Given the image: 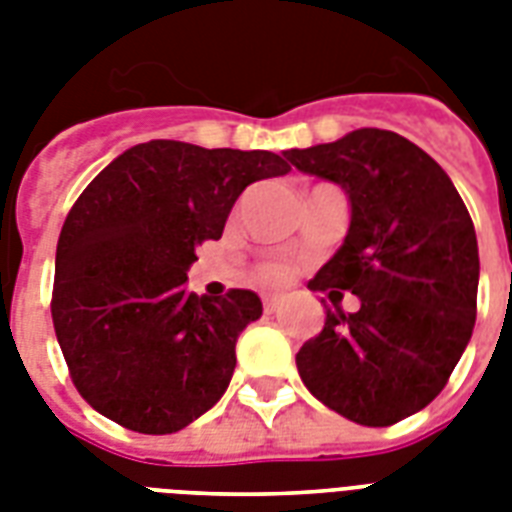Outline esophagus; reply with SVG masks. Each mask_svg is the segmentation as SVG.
Instances as JSON below:
<instances>
[{
    "mask_svg": "<svg viewBox=\"0 0 512 512\" xmlns=\"http://www.w3.org/2000/svg\"><path fill=\"white\" fill-rule=\"evenodd\" d=\"M263 308H265V313H276L281 308V297L265 295L263 297Z\"/></svg>",
    "mask_w": 512,
    "mask_h": 512,
    "instance_id": "34e87169",
    "label": "esophagus"
}]
</instances>
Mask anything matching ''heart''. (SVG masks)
I'll return each instance as SVG.
<instances>
[{
  "label": "heart",
  "instance_id": "obj_1",
  "mask_svg": "<svg viewBox=\"0 0 512 512\" xmlns=\"http://www.w3.org/2000/svg\"><path fill=\"white\" fill-rule=\"evenodd\" d=\"M289 279V268L281 263H263L257 268V281L263 284V287H279L284 281Z\"/></svg>",
  "mask_w": 512,
  "mask_h": 512
}]
</instances>
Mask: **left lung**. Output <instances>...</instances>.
Here are the masks:
<instances>
[{
    "label": "left lung",
    "mask_w": 512,
    "mask_h": 512,
    "mask_svg": "<svg viewBox=\"0 0 512 512\" xmlns=\"http://www.w3.org/2000/svg\"><path fill=\"white\" fill-rule=\"evenodd\" d=\"M305 175L340 185L350 225L311 289H348L356 313L329 311L297 353L305 388L332 412L385 428L444 390L476 324L478 241L438 162L390 130L284 151ZM340 295V292H337Z\"/></svg>",
    "instance_id": "8db88e82"
}]
</instances>
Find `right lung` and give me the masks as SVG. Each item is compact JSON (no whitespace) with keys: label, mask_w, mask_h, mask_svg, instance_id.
<instances>
[{"label":"right lung","mask_w":512,"mask_h":512,"mask_svg":"<svg viewBox=\"0 0 512 512\" xmlns=\"http://www.w3.org/2000/svg\"><path fill=\"white\" fill-rule=\"evenodd\" d=\"M271 151L151 140L127 148L68 212L55 252L52 324L87 404L164 436L223 398L236 340L263 316L249 289H185L196 247L223 236L241 191L287 175Z\"/></svg>","instance_id":"obj_1"}]
</instances>
